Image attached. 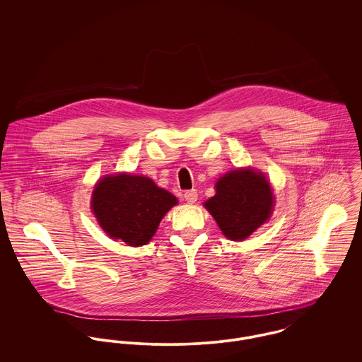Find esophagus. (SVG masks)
Returning <instances> with one entry per match:
<instances>
[{
    "instance_id": "34e87169",
    "label": "esophagus",
    "mask_w": 362,
    "mask_h": 362,
    "mask_svg": "<svg viewBox=\"0 0 362 362\" xmlns=\"http://www.w3.org/2000/svg\"><path fill=\"white\" fill-rule=\"evenodd\" d=\"M184 198H185V201H187L188 204H195V202H197V199H198V192H197V189L185 191Z\"/></svg>"
}]
</instances>
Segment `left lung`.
<instances>
[{"instance_id":"left-lung-1","label":"left lung","mask_w":362,"mask_h":362,"mask_svg":"<svg viewBox=\"0 0 362 362\" xmlns=\"http://www.w3.org/2000/svg\"><path fill=\"white\" fill-rule=\"evenodd\" d=\"M216 195L204 204L223 234L233 241L248 238L273 211L269 180L254 168L233 170L214 185Z\"/></svg>"}]
</instances>
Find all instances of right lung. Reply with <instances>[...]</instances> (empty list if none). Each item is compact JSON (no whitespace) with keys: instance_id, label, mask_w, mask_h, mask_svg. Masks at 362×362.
<instances>
[{"instance_id":"right-lung-1","label":"right lung","mask_w":362,"mask_h":362,"mask_svg":"<svg viewBox=\"0 0 362 362\" xmlns=\"http://www.w3.org/2000/svg\"><path fill=\"white\" fill-rule=\"evenodd\" d=\"M177 204V198L153 180L127 173L104 175L90 201L104 233L131 247L146 245L164 214Z\"/></svg>"}]
</instances>
